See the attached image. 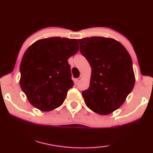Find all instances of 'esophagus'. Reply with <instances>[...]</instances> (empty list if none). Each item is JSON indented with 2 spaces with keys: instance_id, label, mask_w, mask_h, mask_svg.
I'll use <instances>...</instances> for the list:
<instances>
[{
  "instance_id": "obj_1",
  "label": "esophagus",
  "mask_w": 153,
  "mask_h": 153,
  "mask_svg": "<svg viewBox=\"0 0 153 153\" xmlns=\"http://www.w3.org/2000/svg\"><path fill=\"white\" fill-rule=\"evenodd\" d=\"M81 79H82V77H81V76L79 77L78 79H74V84H78V83L79 82V81H80L81 80Z\"/></svg>"
}]
</instances>
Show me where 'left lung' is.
I'll use <instances>...</instances> for the list:
<instances>
[{
    "mask_svg": "<svg viewBox=\"0 0 153 153\" xmlns=\"http://www.w3.org/2000/svg\"><path fill=\"white\" fill-rule=\"evenodd\" d=\"M91 67L90 86L82 91L87 107L99 114L117 110L131 92L135 76L131 56L117 41L94 36L79 39Z\"/></svg>",
    "mask_w": 153,
    "mask_h": 153,
    "instance_id": "8db88e82",
    "label": "left lung"
}]
</instances>
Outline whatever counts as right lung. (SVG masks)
<instances>
[{"label": "right lung", "instance_id": "1", "mask_svg": "<svg viewBox=\"0 0 153 153\" xmlns=\"http://www.w3.org/2000/svg\"><path fill=\"white\" fill-rule=\"evenodd\" d=\"M79 51L76 39L51 37L27 49L20 64V87L29 102L43 112L58 108L74 86L68 59Z\"/></svg>", "mask_w": 153, "mask_h": 153}]
</instances>
